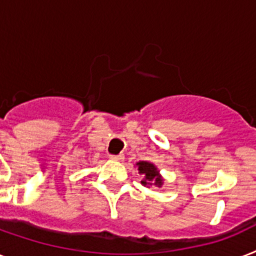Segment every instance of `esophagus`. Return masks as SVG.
<instances>
[{
	"instance_id": "esophagus-1",
	"label": "esophagus",
	"mask_w": 256,
	"mask_h": 256,
	"mask_svg": "<svg viewBox=\"0 0 256 256\" xmlns=\"http://www.w3.org/2000/svg\"><path fill=\"white\" fill-rule=\"evenodd\" d=\"M110 158L114 159V160H124V154H118V155H110Z\"/></svg>"
}]
</instances>
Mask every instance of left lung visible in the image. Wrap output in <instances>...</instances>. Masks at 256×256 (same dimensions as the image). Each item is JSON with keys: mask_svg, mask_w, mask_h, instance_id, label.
<instances>
[{"mask_svg": "<svg viewBox=\"0 0 256 256\" xmlns=\"http://www.w3.org/2000/svg\"><path fill=\"white\" fill-rule=\"evenodd\" d=\"M136 166H138L139 174L143 176V180L140 182L143 186H162L163 180L158 174V170L154 164L148 163V162H139Z\"/></svg>", "mask_w": 256, "mask_h": 256, "instance_id": "8db88e82", "label": "left lung"}]
</instances>
